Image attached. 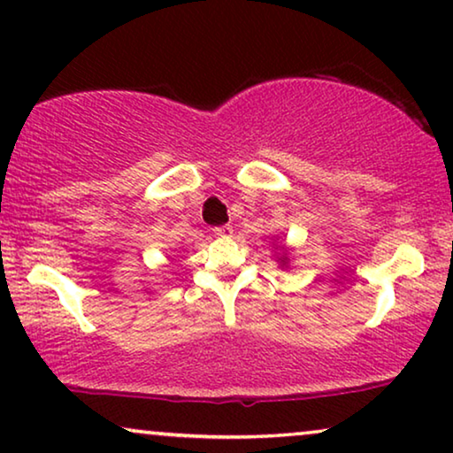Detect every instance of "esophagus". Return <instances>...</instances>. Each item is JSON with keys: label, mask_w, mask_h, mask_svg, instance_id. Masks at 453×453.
I'll use <instances>...</instances> for the list:
<instances>
[{"label": "esophagus", "mask_w": 453, "mask_h": 453, "mask_svg": "<svg viewBox=\"0 0 453 453\" xmlns=\"http://www.w3.org/2000/svg\"><path fill=\"white\" fill-rule=\"evenodd\" d=\"M214 234H219V237H231V234H233V226H231V225L216 226V228H214Z\"/></svg>", "instance_id": "obj_1"}]
</instances>
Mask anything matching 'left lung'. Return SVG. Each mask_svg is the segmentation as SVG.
I'll return each mask as SVG.
<instances>
[{
  "instance_id": "left-lung-1",
  "label": "left lung",
  "mask_w": 453,
  "mask_h": 453,
  "mask_svg": "<svg viewBox=\"0 0 453 453\" xmlns=\"http://www.w3.org/2000/svg\"><path fill=\"white\" fill-rule=\"evenodd\" d=\"M280 262H282V264H287V257H282V259H280Z\"/></svg>"
}]
</instances>
